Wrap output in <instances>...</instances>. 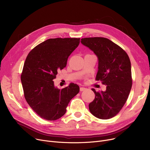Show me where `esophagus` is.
<instances>
[{
  "instance_id": "1",
  "label": "esophagus",
  "mask_w": 150,
  "mask_h": 150,
  "mask_svg": "<svg viewBox=\"0 0 150 150\" xmlns=\"http://www.w3.org/2000/svg\"><path fill=\"white\" fill-rule=\"evenodd\" d=\"M86 89V88H83V87L80 88V91H85Z\"/></svg>"
}]
</instances>
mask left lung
<instances>
[{
  "label": "left lung",
  "instance_id": "left-lung-1",
  "mask_svg": "<svg viewBox=\"0 0 150 150\" xmlns=\"http://www.w3.org/2000/svg\"><path fill=\"white\" fill-rule=\"evenodd\" d=\"M81 42L97 56L98 70L96 80L107 86L105 92L92 89L96 97L89 105V111L98 119H111L120 111L131 89L129 58L120 46L105 38H82Z\"/></svg>",
  "mask_w": 150,
  "mask_h": 150
}]
</instances>
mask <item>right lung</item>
Instances as JSON below:
<instances>
[{
    "label": "right lung",
    "mask_w": 150,
    "mask_h": 150,
    "mask_svg": "<svg viewBox=\"0 0 150 150\" xmlns=\"http://www.w3.org/2000/svg\"><path fill=\"white\" fill-rule=\"evenodd\" d=\"M80 38H52L31 50L21 74L25 98L42 119L56 120L64 115L70 100L80 91L76 84L59 89L53 80L59 70L66 67L70 54L80 44Z\"/></svg>",
    "instance_id": "1"
}]
</instances>
